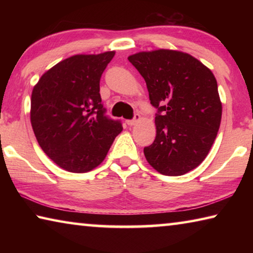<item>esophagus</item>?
<instances>
[{
    "label": "esophagus",
    "instance_id": "esophagus-1",
    "mask_svg": "<svg viewBox=\"0 0 253 253\" xmlns=\"http://www.w3.org/2000/svg\"><path fill=\"white\" fill-rule=\"evenodd\" d=\"M140 118H142V117H140L139 114H135V115H134V118H132V119H128V121L126 122L127 125H129V126L136 125V124L140 121Z\"/></svg>",
    "mask_w": 253,
    "mask_h": 253
}]
</instances>
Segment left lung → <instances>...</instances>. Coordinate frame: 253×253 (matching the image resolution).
Returning a JSON list of instances; mask_svg holds the SVG:
<instances>
[{"instance_id":"left-lung-1","label":"left lung","mask_w":253,"mask_h":253,"mask_svg":"<svg viewBox=\"0 0 253 253\" xmlns=\"http://www.w3.org/2000/svg\"><path fill=\"white\" fill-rule=\"evenodd\" d=\"M146 81L156 137L144 148L157 172L178 176L204 161L220 128L222 104L215 77L192 55L155 50L128 57Z\"/></svg>"}]
</instances>
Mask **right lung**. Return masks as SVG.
<instances>
[{
    "instance_id": "right-lung-1",
    "label": "right lung",
    "mask_w": 253,
    "mask_h": 253,
    "mask_svg": "<svg viewBox=\"0 0 253 253\" xmlns=\"http://www.w3.org/2000/svg\"><path fill=\"white\" fill-rule=\"evenodd\" d=\"M114 51L77 54L51 68L34 85L31 125L38 143L60 168L85 173L105 160L121 121L106 115L100 78Z\"/></svg>"
}]
</instances>
